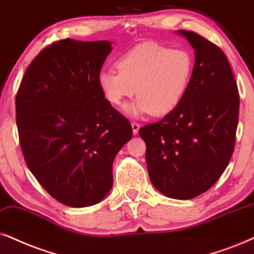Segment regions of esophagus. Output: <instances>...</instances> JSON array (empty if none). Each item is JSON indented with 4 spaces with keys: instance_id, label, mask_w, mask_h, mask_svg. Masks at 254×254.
I'll return each instance as SVG.
<instances>
[{
    "instance_id": "obj_1",
    "label": "esophagus",
    "mask_w": 254,
    "mask_h": 254,
    "mask_svg": "<svg viewBox=\"0 0 254 254\" xmlns=\"http://www.w3.org/2000/svg\"><path fill=\"white\" fill-rule=\"evenodd\" d=\"M131 127H132L133 134H137L138 130H139V124L136 123V122H131Z\"/></svg>"
}]
</instances>
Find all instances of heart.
Returning a JSON list of instances; mask_svg holds the SVG:
<instances>
[{
	"mask_svg": "<svg viewBox=\"0 0 254 254\" xmlns=\"http://www.w3.org/2000/svg\"><path fill=\"white\" fill-rule=\"evenodd\" d=\"M116 69L99 72L98 86L109 103L123 104L136 92L132 103L125 105L130 116L151 112L162 116L181 103L193 72V57L183 48H171L147 42L122 55Z\"/></svg>",
	"mask_w": 254,
	"mask_h": 254,
	"instance_id": "heart-1",
	"label": "heart"
}]
</instances>
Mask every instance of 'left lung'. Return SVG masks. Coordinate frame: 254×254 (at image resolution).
Listing matches in <instances>:
<instances>
[{"instance_id":"1","label":"left lung","mask_w":254,"mask_h":254,"mask_svg":"<svg viewBox=\"0 0 254 254\" xmlns=\"http://www.w3.org/2000/svg\"><path fill=\"white\" fill-rule=\"evenodd\" d=\"M194 49L186 94L162 121L139 129L152 185L169 198L192 199L225 171L234 150L238 86L224 51L200 35L178 30Z\"/></svg>"}]
</instances>
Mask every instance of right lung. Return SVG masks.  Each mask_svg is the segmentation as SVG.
Here are the masks:
<instances>
[{"instance_id":"obj_1","label":"right lung","mask_w":254,"mask_h":254,"mask_svg":"<svg viewBox=\"0 0 254 254\" xmlns=\"http://www.w3.org/2000/svg\"><path fill=\"white\" fill-rule=\"evenodd\" d=\"M110 53L109 41L55 42L30 63L16 95L25 163L51 197L71 207L105 198L115 157L132 137L98 86Z\"/></svg>"}]
</instances>
